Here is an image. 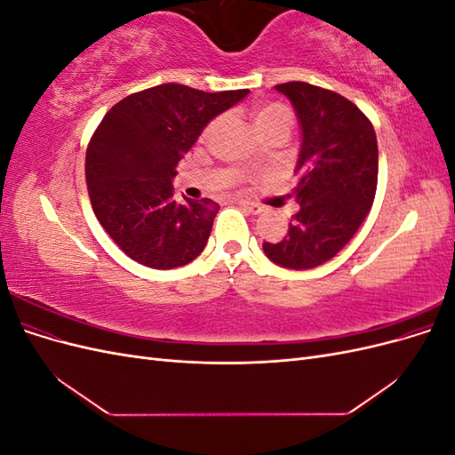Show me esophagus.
<instances>
[{
  "instance_id": "obj_1",
  "label": "esophagus",
  "mask_w": 455,
  "mask_h": 455,
  "mask_svg": "<svg viewBox=\"0 0 455 455\" xmlns=\"http://www.w3.org/2000/svg\"><path fill=\"white\" fill-rule=\"evenodd\" d=\"M239 204L243 206L244 211H249L251 214H259L261 211H264V206L258 204V203H249V201H239Z\"/></svg>"
}]
</instances>
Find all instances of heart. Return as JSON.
Returning <instances> with one entry per match:
<instances>
[{
	"label": "heart",
	"instance_id": "1",
	"mask_svg": "<svg viewBox=\"0 0 455 455\" xmlns=\"http://www.w3.org/2000/svg\"><path fill=\"white\" fill-rule=\"evenodd\" d=\"M252 117H254V129L259 136H264L267 132H275V131H281L288 136L294 127V112L279 100H266V102L256 104ZM216 125H218V121H211L203 134L204 136L211 134Z\"/></svg>",
	"mask_w": 455,
	"mask_h": 455
}]
</instances>
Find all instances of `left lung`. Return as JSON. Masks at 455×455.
I'll return each mask as SVG.
<instances>
[{
  "label": "left lung",
  "instance_id": "left-lung-1",
  "mask_svg": "<svg viewBox=\"0 0 455 455\" xmlns=\"http://www.w3.org/2000/svg\"><path fill=\"white\" fill-rule=\"evenodd\" d=\"M291 99L301 149L292 196L299 211L266 256L283 267L309 269L334 258L368 216L378 188V140L370 119L346 96L306 81L275 85Z\"/></svg>",
  "mask_w": 455,
  "mask_h": 455
}]
</instances>
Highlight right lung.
I'll use <instances>...</instances> for the list:
<instances>
[{"instance_id": "obj_1", "label": "right lung", "mask_w": 455, "mask_h": 455, "mask_svg": "<svg viewBox=\"0 0 455 455\" xmlns=\"http://www.w3.org/2000/svg\"><path fill=\"white\" fill-rule=\"evenodd\" d=\"M246 92L164 84L125 96L104 116L87 146L85 178L96 218L129 258L172 269L203 252L220 206L178 203L171 180L206 123Z\"/></svg>"}]
</instances>
